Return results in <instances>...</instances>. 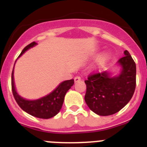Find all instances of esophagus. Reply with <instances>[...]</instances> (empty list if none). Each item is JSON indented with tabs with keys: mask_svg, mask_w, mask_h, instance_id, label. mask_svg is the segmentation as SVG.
I'll return each instance as SVG.
<instances>
[{
	"mask_svg": "<svg viewBox=\"0 0 147 147\" xmlns=\"http://www.w3.org/2000/svg\"><path fill=\"white\" fill-rule=\"evenodd\" d=\"M81 80V77L80 76H76L74 77V82H78L79 81Z\"/></svg>",
	"mask_w": 147,
	"mask_h": 147,
	"instance_id": "1",
	"label": "esophagus"
}]
</instances>
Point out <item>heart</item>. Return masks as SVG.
Wrapping results in <instances>:
<instances>
[{"mask_svg":"<svg viewBox=\"0 0 147 147\" xmlns=\"http://www.w3.org/2000/svg\"><path fill=\"white\" fill-rule=\"evenodd\" d=\"M107 58H108V55H107V54H105V55L102 56V57L100 58V63H103V62H105V61L107 60Z\"/></svg>","mask_w":147,"mask_h":147,"instance_id":"obj_1","label":"heart"}]
</instances>
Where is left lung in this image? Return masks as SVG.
<instances>
[{"label": "left lung", "mask_w": 147, "mask_h": 147, "mask_svg": "<svg viewBox=\"0 0 147 147\" xmlns=\"http://www.w3.org/2000/svg\"><path fill=\"white\" fill-rule=\"evenodd\" d=\"M119 59L121 74L110 77L107 72L92 73L85 80V100L89 108L99 115L118 113L130 101L136 86V65L128 51Z\"/></svg>", "instance_id": "obj_1"}]
</instances>
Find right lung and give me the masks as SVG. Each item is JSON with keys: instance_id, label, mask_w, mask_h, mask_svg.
<instances>
[{"instance_id": "obj_1", "label": "right lung", "mask_w": 147, "mask_h": 147, "mask_svg": "<svg viewBox=\"0 0 147 147\" xmlns=\"http://www.w3.org/2000/svg\"><path fill=\"white\" fill-rule=\"evenodd\" d=\"M34 45H36V42H33L26 46L22 51L19 57H20L28 49L33 47ZM74 80H66L61 83L52 93H51L46 96L37 100L28 101L20 97L17 93L14 85L13 71L11 73V90L15 101L22 110H24L27 113L40 119H50L54 117V115L59 112L64 102L65 96L67 90L74 85Z\"/></svg>"}]
</instances>
